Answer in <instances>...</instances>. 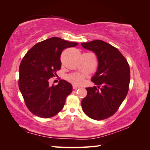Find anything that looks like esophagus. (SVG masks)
<instances>
[{
  "instance_id": "1",
  "label": "esophagus",
  "mask_w": 150,
  "mask_h": 150,
  "mask_svg": "<svg viewBox=\"0 0 150 150\" xmlns=\"http://www.w3.org/2000/svg\"><path fill=\"white\" fill-rule=\"evenodd\" d=\"M80 87L78 86H76V85H74V84L72 85V88H73V89H78Z\"/></svg>"
}]
</instances>
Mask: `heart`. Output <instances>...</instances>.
I'll return each instance as SVG.
<instances>
[{
  "mask_svg": "<svg viewBox=\"0 0 150 150\" xmlns=\"http://www.w3.org/2000/svg\"><path fill=\"white\" fill-rule=\"evenodd\" d=\"M67 79L70 83L72 84L76 85H80L84 82V78L83 76H81L80 74H73L68 76Z\"/></svg>",
  "mask_w": 150,
  "mask_h": 150,
  "instance_id": "b5f03b06",
  "label": "heart"
}]
</instances>
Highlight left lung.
I'll return each mask as SVG.
<instances>
[{
  "mask_svg": "<svg viewBox=\"0 0 150 150\" xmlns=\"http://www.w3.org/2000/svg\"><path fill=\"white\" fill-rule=\"evenodd\" d=\"M81 44L93 51L98 59V70L91 79L98 86L86 88L88 94L81 101L83 110L93 120L107 119L117 111L128 94V62L118 49L101 40Z\"/></svg>",
  "mask_w": 150,
  "mask_h": 150,
  "instance_id": "obj_1",
  "label": "left lung"
}]
</instances>
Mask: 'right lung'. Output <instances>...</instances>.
Segmentation results:
<instances>
[{"mask_svg":"<svg viewBox=\"0 0 150 150\" xmlns=\"http://www.w3.org/2000/svg\"><path fill=\"white\" fill-rule=\"evenodd\" d=\"M77 45V42L51 38L34 45L22 59L19 88L27 108L34 115L49 118L64 107L67 96L72 91V85L61 79L57 85L50 86L49 81L61 69L63 50Z\"/></svg>","mask_w":150,"mask_h":150,"instance_id":"1","label":"right lung"}]
</instances>
